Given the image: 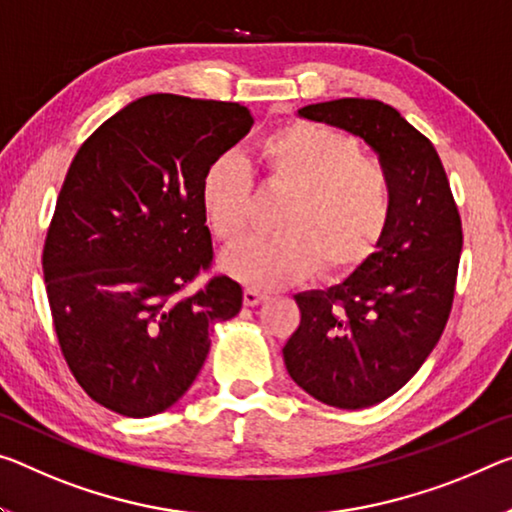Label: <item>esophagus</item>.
Here are the masks:
<instances>
[{"label":"esophagus","mask_w":512,"mask_h":512,"mask_svg":"<svg viewBox=\"0 0 512 512\" xmlns=\"http://www.w3.org/2000/svg\"><path fill=\"white\" fill-rule=\"evenodd\" d=\"M266 298H269V296L262 294V291H257V289H246V291H243V303H246L248 307H255L259 303H264Z\"/></svg>","instance_id":"obj_1"}]
</instances>
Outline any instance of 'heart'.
Segmentation results:
<instances>
[{
  "instance_id": "b5f03b06",
  "label": "heart",
  "mask_w": 512,
  "mask_h": 512,
  "mask_svg": "<svg viewBox=\"0 0 512 512\" xmlns=\"http://www.w3.org/2000/svg\"><path fill=\"white\" fill-rule=\"evenodd\" d=\"M264 184L287 193L275 216L278 234L232 248L221 269L255 289H275L321 269L344 278L367 262L394 212V184L378 159L364 157L353 136L296 120L257 143ZM253 180L234 154H221L200 177V207L225 246L250 232Z\"/></svg>"
}]
</instances>
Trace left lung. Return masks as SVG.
I'll return each mask as SVG.
<instances>
[{
  "mask_svg": "<svg viewBox=\"0 0 512 512\" xmlns=\"http://www.w3.org/2000/svg\"><path fill=\"white\" fill-rule=\"evenodd\" d=\"M300 118L360 136L394 184V212L373 253L344 282L296 294L300 326L282 348L289 376L316 401L360 410L408 383L440 342L462 250V225L440 154L399 111L342 97Z\"/></svg>",
  "mask_w": 512,
  "mask_h": 512,
  "instance_id": "left-lung-1",
  "label": "left lung"
}]
</instances>
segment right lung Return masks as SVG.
<instances>
[{"mask_svg": "<svg viewBox=\"0 0 512 512\" xmlns=\"http://www.w3.org/2000/svg\"><path fill=\"white\" fill-rule=\"evenodd\" d=\"M239 102L139 97L72 159L43 250L47 300L63 358L104 408L150 417L186 394L209 330L237 316L239 282L216 275L200 177L253 127Z\"/></svg>", "mask_w": 512, "mask_h": 512, "instance_id": "1", "label": "right lung"}]
</instances>
